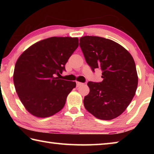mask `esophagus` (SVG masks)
I'll list each match as a JSON object with an SVG mask.
<instances>
[{
  "label": "esophagus",
  "mask_w": 154,
  "mask_h": 154,
  "mask_svg": "<svg viewBox=\"0 0 154 154\" xmlns=\"http://www.w3.org/2000/svg\"><path fill=\"white\" fill-rule=\"evenodd\" d=\"M76 84H77V86L79 87V86H80V85H83V83H81V82H76Z\"/></svg>",
  "instance_id": "1"
}]
</instances>
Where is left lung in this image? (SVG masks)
Listing matches in <instances>:
<instances>
[{
    "label": "left lung",
    "instance_id": "obj_1",
    "mask_svg": "<svg viewBox=\"0 0 154 154\" xmlns=\"http://www.w3.org/2000/svg\"><path fill=\"white\" fill-rule=\"evenodd\" d=\"M79 45L93 71L102 70L103 80L89 82L83 105L95 118L111 120L126 110L136 93L138 75L133 58L124 47L100 36H85Z\"/></svg>",
    "mask_w": 154,
    "mask_h": 154
}]
</instances>
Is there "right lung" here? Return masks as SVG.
<instances>
[{"label": "right lung", "mask_w": 154, "mask_h": 154, "mask_svg": "<svg viewBox=\"0 0 154 154\" xmlns=\"http://www.w3.org/2000/svg\"><path fill=\"white\" fill-rule=\"evenodd\" d=\"M79 46L77 37L53 36L33 44L15 63V90L26 109L37 118L54 116L64 107L75 82L60 79L56 75Z\"/></svg>", "instance_id": "right-lung-1"}]
</instances>
